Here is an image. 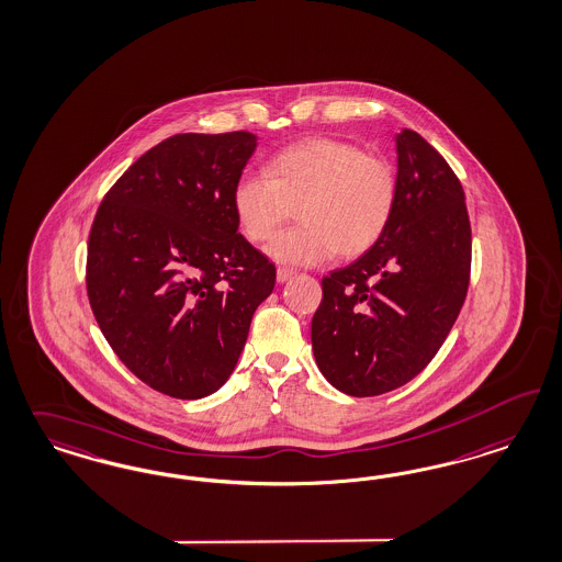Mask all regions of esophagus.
<instances>
[{"label": "esophagus", "mask_w": 562, "mask_h": 562, "mask_svg": "<svg viewBox=\"0 0 562 562\" xmlns=\"http://www.w3.org/2000/svg\"><path fill=\"white\" fill-rule=\"evenodd\" d=\"M292 276H294V271L286 270V268H278V271H276V280L280 282V284H284V282H289L291 280Z\"/></svg>", "instance_id": "obj_1"}]
</instances>
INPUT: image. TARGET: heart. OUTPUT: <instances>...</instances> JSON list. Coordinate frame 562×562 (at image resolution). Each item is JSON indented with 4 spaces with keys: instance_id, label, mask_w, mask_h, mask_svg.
Returning <instances> with one entry per match:
<instances>
[{
    "instance_id": "b5f03b06",
    "label": "heart",
    "mask_w": 562,
    "mask_h": 562,
    "mask_svg": "<svg viewBox=\"0 0 562 562\" xmlns=\"http://www.w3.org/2000/svg\"><path fill=\"white\" fill-rule=\"evenodd\" d=\"M398 180L380 155L336 138H311L273 155L266 175H245L233 189L243 234L263 243L296 207L301 226L280 233L266 252L276 263L311 268L340 251L357 257L386 233Z\"/></svg>"
}]
</instances>
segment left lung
Returning a JSON list of instances; mask_svg holds the SVG:
<instances>
[{
  "mask_svg": "<svg viewBox=\"0 0 562 562\" xmlns=\"http://www.w3.org/2000/svg\"><path fill=\"white\" fill-rule=\"evenodd\" d=\"M394 140L398 196L386 233L322 280L311 322L317 368L350 396H378L422 373L469 286L471 226L459 178L415 131Z\"/></svg>",
  "mask_w": 562,
  "mask_h": 562,
  "instance_id": "left-lung-1",
  "label": "left lung"
}]
</instances>
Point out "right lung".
Segmentation results:
<instances>
[{
	"label": "right lung",
	"instance_id": "1",
	"mask_svg": "<svg viewBox=\"0 0 562 562\" xmlns=\"http://www.w3.org/2000/svg\"><path fill=\"white\" fill-rule=\"evenodd\" d=\"M257 149L245 131L175 135L120 176L89 234L87 292L120 361L194 401L226 384L276 268L238 234L233 189Z\"/></svg>",
	"mask_w": 562,
	"mask_h": 562
}]
</instances>
